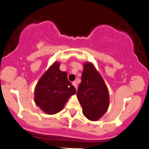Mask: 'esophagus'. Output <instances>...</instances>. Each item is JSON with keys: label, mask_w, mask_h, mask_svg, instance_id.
Listing matches in <instances>:
<instances>
[{"label": "esophagus", "mask_w": 149, "mask_h": 149, "mask_svg": "<svg viewBox=\"0 0 149 149\" xmlns=\"http://www.w3.org/2000/svg\"><path fill=\"white\" fill-rule=\"evenodd\" d=\"M72 84H73V85L74 86V87H75V88H76V89H77V83H76V81H73V83H72Z\"/></svg>", "instance_id": "esophagus-1"}]
</instances>
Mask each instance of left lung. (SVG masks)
Masks as SVG:
<instances>
[{
    "label": "left lung",
    "mask_w": 149,
    "mask_h": 149,
    "mask_svg": "<svg viewBox=\"0 0 149 149\" xmlns=\"http://www.w3.org/2000/svg\"><path fill=\"white\" fill-rule=\"evenodd\" d=\"M77 97L84 116L90 120H98L109 107L107 87L101 75L91 63H86L84 65Z\"/></svg>",
    "instance_id": "left-lung-1"
}]
</instances>
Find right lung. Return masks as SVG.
I'll return each instance as SVG.
<instances>
[{"mask_svg":"<svg viewBox=\"0 0 149 149\" xmlns=\"http://www.w3.org/2000/svg\"><path fill=\"white\" fill-rule=\"evenodd\" d=\"M59 67V63H54L38 81L34 91L36 104L48 115L62 110L68 100L76 92L67 73Z\"/></svg>","mask_w":149,"mask_h":149,"instance_id":"obj_1","label":"right lung"}]
</instances>
